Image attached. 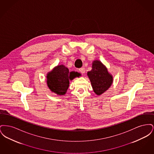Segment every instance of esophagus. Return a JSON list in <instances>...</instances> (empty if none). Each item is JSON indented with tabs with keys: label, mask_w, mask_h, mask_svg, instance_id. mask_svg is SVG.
Segmentation results:
<instances>
[{
	"label": "esophagus",
	"mask_w": 154,
	"mask_h": 154,
	"mask_svg": "<svg viewBox=\"0 0 154 154\" xmlns=\"http://www.w3.org/2000/svg\"><path fill=\"white\" fill-rule=\"evenodd\" d=\"M79 71L81 73L84 74L85 73V67H81L79 69Z\"/></svg>",
	"instance_id": "obj_1"
}]
</instances>
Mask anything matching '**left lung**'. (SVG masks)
I'll list each match as a JSON object with an SVG mask.
<instances>
[{
    "instance_id": "1",
    "label": "left lung",
    "mask_w": 154,
    "mask_h": 154,
    "mask_svg": "<svg viewBox=\"0 0 154 154\" xmlns=\"http://www.w3.org/2000/svg\"><path fill=\"white\" fill-rule=\"evenodd\" d=\"M92 70L88 72L87 75L97 95H100L111 86L113 77L100 60H95L92 63Z\"/></svg>"
}]
</instances>
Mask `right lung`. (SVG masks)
I'll list each match as a JSON object with an SVG mask.
<instances>
[{"label": "right lung", "instance_id": "obj_1", "mask_svg": "<svg viewBox=\"0 0 154 154\" xmlns=\"http://www.w3.org/2000/svg\"><path fill=\"white\" fill-rule=\"evenodd\" d=\"M77 76H79L77 72H69L67 67L59 65L47 74V84L52 92L64 95L69 86V80H73Z\"/></svg>", "mask_w": 154, "mask_h": 154}]
</instances>
